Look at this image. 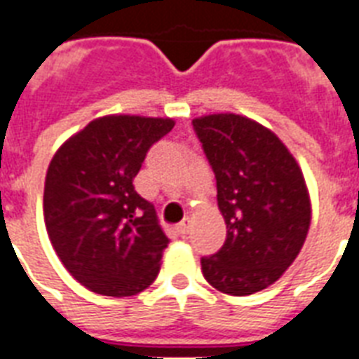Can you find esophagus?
<instances>
[{
  "label": "esophagus",
  "instance_id": "obj_1",
  "mask_svg": "<svg viewBox=\"0 0 359 359\" xmlns=\"http://www.w3.org/2000/svg\"><path fill=\"white\" fill-rule=\"evenodd\" d=\"M190 229H191V219L190 218H184L179 225H177V231H179L180 235H188V233H190Z\"/></svg>",
  "mask_w": 359,
  "mask_h": 359
}]
</instances>
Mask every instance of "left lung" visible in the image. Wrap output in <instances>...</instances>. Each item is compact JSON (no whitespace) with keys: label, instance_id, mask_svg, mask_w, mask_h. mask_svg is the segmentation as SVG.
I'll use <instances>...</instances> for the list:
<instances>
[{"label":"left lung","instance_id":"obj_1","mask_svg":"<svg viewBox=\"0 0 359 359\" xmlns=\"http://www.w3.org/2000/svg\"><path fill=\"white\" fill-rule=\"evenodd\" d=\"M216 177L227 236L201 257L203 276L225 294L248 296L278 281L306 242L311 203L298 163L262 124L235 114L191 121Z\"/></svg>","mask_w":359,"mask_h":359}]
</instances>
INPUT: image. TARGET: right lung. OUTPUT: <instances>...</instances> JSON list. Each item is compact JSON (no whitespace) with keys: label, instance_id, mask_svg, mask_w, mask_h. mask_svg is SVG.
Listing matches in <instances>:
<instances>
[{"label":"right lung","instance_id":"1","mask_svg":"<svg viewBox=\"0 0 359 359\" xmlns=\"http://www.w3.org/2000/svg\"><path fill=\"white\" fill-rule=\"evenodd\" d=\"M173 126L171 119L109 115L72 135L50 162L48 236L65 268L93 292L137 294L160 272L169 238L132 182Z\"/></svg>","mask_w":359,"mask_h":359}]
</instances>
